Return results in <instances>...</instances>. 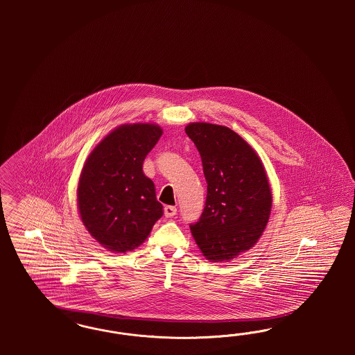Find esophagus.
I'll list each match as a JSON object with an SVG mask.
<instances>
[{
	"instance_id": "1",
	"label": "esophagus",
	"mask_w": 355,
	"mask_h": 355,
	"mask_svg": "<svg viewBox=\"0 0 355 355\" xmlns=\"http://www.w3.org/2000/svg\"><path fill=\"white\" fill-rule=\"evenodd\" d=\"M175 214H177V208L174 205H166L164 208V215L166 217H173Z\"/></svg>"
}]
</instances>
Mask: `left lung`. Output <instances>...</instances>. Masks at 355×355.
<instances>
[{"instance_id": "8db88e82", "label": "left lung", "mask_w": 355, "mask_h": 355, "mask_svg": "<svg viewBox=\"0 0 355 355\" xmlns=\"http://www.w3.org/2000/svg\"><path fill=\"white\" fill-rule=\"evenodd\" d=\"M200 153L207 199L191 234L205 259L229 261L254 248L268 224L272 193L258 153L233 130L207 122L184 128Z\"/></svg>"}]
</instances>
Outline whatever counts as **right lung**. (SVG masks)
<instances>
[{"label": "right lung", "instance_id": "1", "mask_svg": "<svg viewBox=\"0 0 355 355\" xmlns=\"http://www.w3.org/2000/svg\"><path fill=\"white\" fill-rule=\"evenodd\" d=\"M162 135L155 123H126L110 131L89 153L76 202L88 233L112 252L132 251L162 217L155 184L143 162Z\"/></svg>", "mask_w": 355, "mask_h": 355}]
</instances>
